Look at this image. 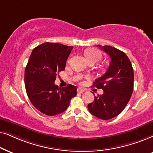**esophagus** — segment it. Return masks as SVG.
<instances>
[{"label": "esophagus", "mask_w": 153, "mask_h": 153, "mask_svg": "<svg viewBox=\"0 0 153 153\" xmlns=\"http://www.w3.org/2000/svg\"><path fill=\"white\" fill-rule=\"evenodd\" d=\"M85 89H83L82 88L78 89V93H79V94H82L83 92H85Z\"/></svg>", "instance_id": "1"}]
</instances>
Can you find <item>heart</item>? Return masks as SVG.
Here are the masks:
<instances>
[{"label":"heart","instance_id":"heart-1","mask_svg":"<svg viewBox=\"0 0 153 153\" xmlns=\"http://www.w3.org/2000/svg\"><path fill=\"white\" fill-rule=\"evenodd\" d=\"M85 55L86 56L88 62H94L96 63L100 59L101 57V52L97 49L91 48L85 50Z\"/></svg>","mask_w":153,"mask_h":153}]
</instances>
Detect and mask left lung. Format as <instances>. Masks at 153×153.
<instances>
[{"instance_id": "1", "label": "left lung", "mask_w": 153, "mask_h": 153, "mask_svg": "<svg viewBox=\"0 0 153 153\" xmlns=\"http://www.w3.org/2000/svg\"><path fill=\"white\" fill-rule=\"evenodd\" d=\"M98 46L108 54L111 62L105 74L93 83L103 94L94 96V101L87 107L95 117L109 120L119 115L129 102L134 89V70L123 52L109 45Z\"/></svg>"}]
</instances>
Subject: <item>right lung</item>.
<instances>
[{
    "label": "right lung",
    "instance_id": "add662e5",
    "mask_svg": "<svg viewBox=\"0 0 153 153\" xmlns=\"http://www.w3.org/2000/svg\"><path fill=\"white\" fill-rule=\"evenodd\" d=\"M72 46L45 42L33 50L24 73L26 94L33 106L45 115L53 116L66 111L77 87L68 85L60 88L54 84L64 71Z\"/></svg>",
    "mask_w": 153,
    "mask_h": 153
}]
</instances>
